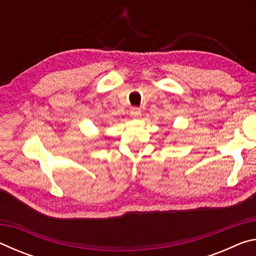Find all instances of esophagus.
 <instances>
[{
    "instance_id": "obj_1",
    "label": "esophagus",
    "mask_w": 256,
    "mask_h": 256,
    "mask_svg": "<svg viewBox=\"0 0 256 256\" xmlns=\"http://www.w3.org/2000/svg\"><path fill=\"white\" fill-rule=\"evenodd\" d=\"M130 115H131L133 118H138L141 116V110L138 107H133L131 112H130Z\"/></svg>"
}]
</instances>
